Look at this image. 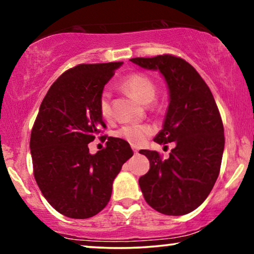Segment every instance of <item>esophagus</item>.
<instances>
[{
	"label": "esophagus",
	"instance_id": "1",
	"mask_svg": "<svg viewBox=\"0 0 254 254\" xmlns=\"http://www.w3.org/2000/svg\"><path fill=\"white\" fill-rule=\"evenodd\" d=\"M133 151H134V154H137V152H138V149H137V148H135V147H133Z\"/></svg>",
	"mask_w": 254,
	"mask_h": 254
}]
</instances>
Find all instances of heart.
<instances>
[{
    "mask_svg": "<svg viewBox=\"0 0 254 254\" xmlns=\"http://www.w3.org/2000/svg\"><path fill=\"white\" fill-rule=\"evenodd\" d=\"M123 88L133 95L138 102L142 104L151 103L156 97V85L151 78L143 74H131L127 76L123 82ZM99 111L104 118H110L111 104L110 95L107 92H103L99 98ZM154 129L150 125L147 124H128L121 126L116 130V137L128 142L131 145L143 144L148 137H150Z\"/></svg>",
    "mask_w": 254,
    "mask_h": 254,
    "instance_id": "obj_1",
    "label": "heart"
}]
</instances>
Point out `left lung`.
<instances>
[{"label":"left lung","mask_w":254,"mask_h":254,"mask_svg":"<svg viewBox=\"0 0 254 254\" xmlns=\"http://www.w3.org/2000/svg\"><path fill=\"white\" fill-rule=\"evenodd\" d=\"M133 64L159 70L169 89L164 124L154 141L175 142L168 159L157 151L140 150L150 162L138 184L149 206L179 216L196 209L213 190L224 150V128L206 82L182 58L170 54L134 58Z\"/></svg>","instance_id":"obj_1"}]
</instances>
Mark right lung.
Returning a JSON list of instances; mask_svg holds the SVG:
<instances>
[{"mask_svg":"<svg viewBox=\"0 0 254 254\" xmlns=\"http://www.w3.org/2000/svg\"><path fill=\"white\" fill-rule=\"evenodd\" d=\"M120 65L78 64L64 72L34 121L30 138L34 178L45 199L67 217L82 220L103 210L114 178L133 156L129 143L118 137L107 138L106 148L95 155L88 147L106 127L99 98Z\"/></svg>","mask_w":254,"mask_h":254,"instance_id":"1","label":"right lung"}]
</instances>
